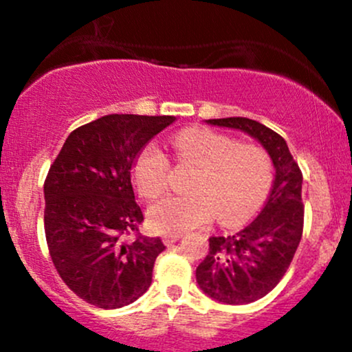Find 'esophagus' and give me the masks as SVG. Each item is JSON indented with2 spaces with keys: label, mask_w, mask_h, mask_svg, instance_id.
I'll return each instance as SVG.
<instances>
[{
  "label": "esophagus",
  "mask_w": 352,
  "mask_h": 352,
  "mask_svg": "<svg viewBox=\"0 0 352 352\" xmlns=\"http://www.w3.org/2000/svg\"><path fill=\"white\" fill-rule=\"evenodd\" d=\"M182 233H168V235L163 236V242H165V245H172L175 242H179L180 239H182Z\"/></svg>",
  "instance_id": "34e87169"
}]
</instances>
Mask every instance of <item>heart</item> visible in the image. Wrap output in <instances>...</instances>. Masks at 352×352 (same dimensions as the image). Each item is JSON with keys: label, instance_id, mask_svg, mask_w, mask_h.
<instances>
[{"label": "heart", "instance_id": "b5f03b06", "mask_svg": "<svg viewBox=\"0 0 352 352\" xmlns=\"http://www.w3.org/2000/svg\"><path fill=\"white\" fill-rule=\"evenodd\" d=\"M180 165L196 166L189 194L170 196L150 209V225L160 233L199 228L218 214L223 225H240L258 211L272 187L274 165L264 148L239 143L206 127H189L172 140ZM133 182L146 199H158L170 184V160L146 144L133 162Z\"/></svg>", "mask_w": 352, "mask_h": 352}]
</instances>
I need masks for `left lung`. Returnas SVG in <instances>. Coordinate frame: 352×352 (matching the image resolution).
<instances>
[{
    "label": "left lung",
    "instance_id": "left-lung-1",
    "mask_svg": "<svg viewBox=\"0 0 352 352\" xmlns=\"http://www.w3.org/2000/svg\"><path fill=\"white\" fill-rule=\"evenodd\" d=\"M208 122L250 134L267 150L276 168L274 186L261 214L235 235L211 236L209 254L196 271L199 287L212 300L226 305L252 303L278 286L300 245L303 175L286 141L264 124L247 117Z\"/></svg>",
    "mask_w": 352,
    "mask_h": 352
}]
</instances>
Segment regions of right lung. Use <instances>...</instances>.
I'll list each match as a JSON object with an SVG mask.
<instances>
[{"label":"right lung","instance_id":"add662e5","mask_svg":"<svg viewBox=\"0 0 352 352\" xmlns=\"http://www.w3.org/2000/svg\"><path fill=\"white\" fill-rule=\"evenodd\" d=\"M172 116L110 113L67 136L44 182V230L52 264L76 296L120 308L146 293L162 239L140 233L131 166Z\"/></svg>","mask_w":352,"mask_h":352}]
</instances>
